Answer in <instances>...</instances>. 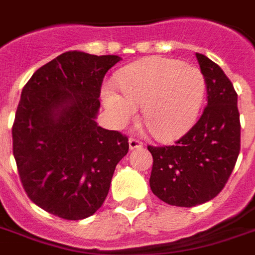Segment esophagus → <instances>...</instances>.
<instances>
[{
    "instance_id": "1",
    "label": "esophagus",
    "mask_w": 255,
    "mask_h": 255,
    "mask_svg": "<svg viewBox=\"0 0 255 255\" xmlns=\"http://www.w3.org/2000/svg\"><path fill=\"white\" fill-rule=\"evenodd\" d=\"M128 144H129V149H137V148L143 147V143L140 140L135 139V137H129Z\"/></svg>"
}]
</instances>
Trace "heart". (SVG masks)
I'll return each instance as SVG.
<instances>
[{
	"label": "heart",
	"mask_w": 255,
	"mask_h": 255,
	"mask_svg": "<svg viewBox=\"0 0 255 255\" xmlns=\"http://www.w3.org/2000/svg\"><path fill=\"white\" fill-rule=\"evenodd\" d=\"M116 85L102 91L116 127L135 119L141 107L143 122L153 137L173 140L189 129L201 110L205 96V79L193 66L168 58H151L126 67L116 77Z\"/></svg>",
	"instance_id": "1"
}]
</instances>
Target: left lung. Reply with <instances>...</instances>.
<instances>
[{
    "instance_id": "left-lung-1",
    "label": "left lung",
    "mask_w": 255,
    "mask_h": 255,
    "mask_svg": "<svg viewBox=\"0 0 255 255\" xmlns=\"http://www.w3.org/2000/svg\"><path fill=\"white\" fill-rule=\"evenodd\" d=\"M208 92L197 123L174 145L152 147L149 185L155 196L174 206L200 205L217 196L233 172L241 148L237 92L221 67L196 53Z\"/></svg>"
}]
</instances>
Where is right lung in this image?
Returning a JSON list of instances; mask_svg holds the SVG:
<instances>
[{
  "mask_svg": "<svg viewBox=\"0 0 255 255\" xmlns=\"http://www.w3.org/2000/svg\"><path fill=\"white\" fill-rule=\"evenodd\" d=\"M122 58L67 51L26 83L13 129V155L31 201L63 220H83L107 197L128 137L95 122L103 78Z\"/></svg>",
  "mask_w": 255,
  "mask_h": 255,
  "instance_id": "add662e5",
  "label": "right lung"
}]
</instances>
